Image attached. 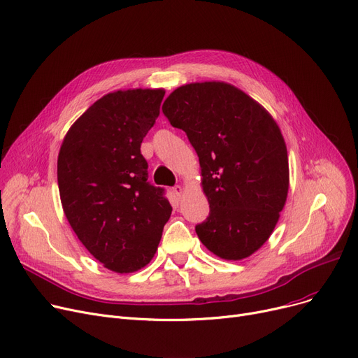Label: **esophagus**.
I'll list each match as a JSON object with an SVG mask.
<instances>
[{
	"instance_id": "34e87169",
	"label": "esophagus",
	"mask_w": 358,
	"mask_h": 358,
	"mask_svg": "<svg viewBox=\"0 0 358 358\" xmlns=\"http://www.w3.org/2000/svg\"><path fill=\"white\" fill-rule=\"evenodd\" d=\"M173 190H174V194H176L177 197H181V194H182V192H184V190H182V187H181V185H176Z\"/></svg>"
}]
</instances>
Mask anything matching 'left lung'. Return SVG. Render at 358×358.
Returning a JSON list of instances; mask_svg holds the SVG:
<instances>
[{"mask_svg":"<svg viewBox=\"0 0 358 358\" xmlns=\"http://www.w3.org/2000/svg\"><path fill=\"white\" fill-rule=\"evenodd\" d=\"M164 115L196 149L210 213L196 232L228 261L248 258L271 236L289 193L287 148L270 113L223 81L176 88Z\"/></svg>","mask_w":358,"mask_h":358,"instance_id":"obj_1","label":"left lung"}]
</instances>
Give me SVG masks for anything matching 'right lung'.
Instances as JSON below:
<instances>
[{
  "label": "right lung",
  "mask_w": 358,
  "mask_h": 358,
  "mask_svg": "<svg viewBox=\"0 0 358 358\" xmlns=\"http://www.w3.org/2000/svg\"><path fill=\"white\" fill-rule=\"evenodd\" d=\"M164 88L106 94L66 131L58 185L72 231L103 267L135 273L154 258L173 208L150 185L141 143L159 116Z\"/></svg>",
  "instance_id": "right-lung-1"
}]
</instances>
